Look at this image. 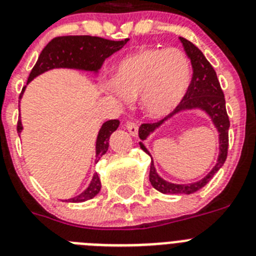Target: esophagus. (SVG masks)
Returning a JSON list of instances; mask_svg holds the SVG:
<instances>
[{"mask_svg":"<svg viewBox=\"0 0 256 256\" xmlns=\"http://www.w3.org/2000/svg\"><path fill=\"white\" fill-rule=\"evenodd\" d=\"M126 130H128V132L133 136V137H136V136L138 134V126L136 123L130 122V123L126 124Z\"/></svg>","mask_w":256,"mask_h":256,"instance_id":"34e87169","label":"esophagus"}]
</instances>
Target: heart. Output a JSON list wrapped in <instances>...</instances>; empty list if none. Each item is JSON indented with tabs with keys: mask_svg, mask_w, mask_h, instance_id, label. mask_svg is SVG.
Masks as SVG:
<instances>
[{
	"mask_svg": "<svg viewBox=\"0 0 256 256\" xmlns=\"http://www.w3.org/2000/svg\"><path fill=\"white\" fill-rule=\"evenodd\" d=\"M190 81V63L182 50L138 48L116 64L114 78L102 82V90L119 105L140 96L144 116L161 119L179 106Z\"/></svg>",
	"mask_w": 256,
	"mask_h": 256,
	"instance_id": "1",
	"label": "heart"
}]
</instances>
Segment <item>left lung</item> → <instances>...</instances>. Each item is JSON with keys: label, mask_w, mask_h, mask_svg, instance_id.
<instances>
[{"label": "left lung", "mask_w": 256, "mask_h": 256, "mask_svg": "<svg viewBox=\"0 0 256 256\" xmlns=\"http://www.w3.org/2000/svg\"><path fill=\"white\" fill-rule=\"evenodd\" d=\"M182 42L184 50L189 57L193 67V78L190 85L186 91V95L180 102L179 106L171 112L170 116H166L162 120L152 124H142L138 130L140 140V146L144 152L150 154L146 148L144 146L143 140H146L152 132L160 128L168 118H174L176 114L190 110H200L206 112L212 120L214 125L219 132V157L218 162L212 170L198 182L187 183L186 184H176L165 180L158 175L153 164L151 156V166H150V182L156 190L164 194H192L198 192L199 189L204 186L208 182L213 178V175L224 166L227 157V148H228V128L230 120L226 112V102L224 95L220 85L216 71L213 70L212 64L207 60L204 54L194 46L192 42L186 40L185 38H179Z\"/></svg>", "instance_id": "left-lung-1"}]
</instances>
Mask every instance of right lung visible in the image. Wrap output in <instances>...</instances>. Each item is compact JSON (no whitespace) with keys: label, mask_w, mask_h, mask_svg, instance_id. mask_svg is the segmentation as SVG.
<instances>
[{"label":"right lung","mask_w":256,"mask_h":256,"mask_svg":"<svg viewBox=\"0 0 256 256\" xmlns=\"http://www.w3.org/2000/svg\"><path fill=\"white\" fill-rule=\"evenodd\" d=\"M126 42H128V39L116 42L99 36H90V35H71V36L56 38L52 42H49L46 48L42 50L36 63L30 72L28 84H30L35 77L56 68L76 70V71H85L98 74L102 66L104 64L105 60L114 54L116 52L120 50L126 46ZM25 88H26V86L22 88L20 100L22 98ZM119 124H120V122L118 119L106 120L105 123H102V128L98 133V137H96L95 162L100 160L102 154H106L108 148H109L110 136L112 134V132L118 130ZM22 130L24 128H22V122L20 118L18 122V134L22 132ZM100 189H102V182H100L99 175L94 174L90 184L85 190L80 193L78 196L64 199L63 202H68V203L86 202L98 196Z\"/></svg>","instance_id":"add662e5"}]
</instances>
